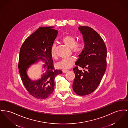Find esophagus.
I'll use <instances>...</instances> for the list:
<instances>
[{
    "label": "esophagus",
    "instance_id": "esophagus-1",
    "mask_svg": "<svg viewBox=\"0 0 128 128\" xmlns=\"http://www.w3.org/2000/svg\"><path fill=\"white\" fill-rule=\"evenodd\" d=\"M68 72V70H62V72L63 73H66Z\"/></svg>",
    "mask_w": 128,
    "mask_h": 128
}]
</instances>
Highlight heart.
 Masks as SVG:
<instances>
[{
  "mask_svg": "<svg viewBox=\"0 0 128 128\" xmlns=\"http://www.w3.org/2000/svg\"><path fill=\"white\" fill-rule=\"evenodd\" d=\"M62 42L67 47L72 49V52L75 55H80L84 50V45L82 42L76 43V39L74 36L71 35L65 36L62 39ZM51 54L54 58H56V45H53L51 48ZM75 62V58H70L61 60L56 64V67L58 68L67 70L74 65Z\"/></svg>",
  "mask_w": 128,
  "mask_h": 128,
  "instance_id": "b5f03b06",
  "label": "heart"
}]
</instances>
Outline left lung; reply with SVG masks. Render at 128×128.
Instances as JSON below:
<instances>
[{
	"label": "left lung",
	"mask_w": 128,
	"mask_h": 128,
	"mask_svg": "<svg viewBox=\"0 0 128 128\" xmlns=\"http://www.w3.org/2000/svg\"><path fill=\"white\" fill-rule=\"evenodd\" d=\"M79 30L83 35L84 47L75 65L84 70L83 72L75 67L73 70L75 78L73 90L79 96L90 94L100 82L106 69L107 48L98 33L87 26H80Z\"/></svg>",
	"instance_id": "obj_1"
}]
</instances>
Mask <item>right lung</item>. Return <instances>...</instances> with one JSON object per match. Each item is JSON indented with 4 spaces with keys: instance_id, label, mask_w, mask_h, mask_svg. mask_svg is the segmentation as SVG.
<instances>
[{
    "instance_id": "right-lung-1",
    "label": "right lung",
    "mask_w": 128,
    "mask_h": 128,
    "mask_svg": "<svg viewBox=\"0 0 128 128\" xmlns=\"http://www.w3.org/2000/svg\"><path fill=\"white\" fill-rule=\"evenodd\" d=\"M53 26L40 27L26 39L19 54L18 68L23 84L32 96L44 99L54 90L55 77L61 74L60 70H55L51 54V48L58 34ZM45 61L41 78L36 81L28 77L26 72L30 65L39 60Z\"/></svg>"
}]
</instances>
